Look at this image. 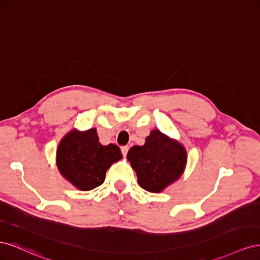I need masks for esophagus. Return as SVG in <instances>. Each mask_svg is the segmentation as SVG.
<instances>
[{"label": "esophagus", "instance_id": "obj_1", "mask_svg": "<svg viewBox=\"0 0 260 260\" xmlns=\"http://www.w3.org/2000/svg\"><path fill=\"white\" fill-rule=\"evenodd\" d=\"M128 151H129V146H122V147H121V153H122L123 157L127 156Z\"/></svg>", "mask_w": 260, "mask_h": 260}]
</instances>
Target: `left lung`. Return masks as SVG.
<instances>
[{
	"mask_svg": "<svg viewBox=\"0 0 260 260\" xmlns=\"http://www.w3.org/2000/svg\"><path fill=\"white\" fill-rule=\"evenodd\" d=\"M141 187L159 193L183 174L186 151L178 141L152 130L142 146H132L127 155Z\"/></svg>",
	"mask_w": 260,
	"mask_h": 260,
	"instance_id": "obj_1",
	"label": "left lung"
}]
</instances>
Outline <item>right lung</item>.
I'll list each match as a JSON object with an SVG mask.
<instances>
[{"mask_svg":"<svg viewBox=\"0 0 260 260\" xmlns=\"http://www.w3.org/2000/svg\"><path fill=\"white\" fill-rule=\"evenodd\" d=\"M121 158L116 144L100 143L95 128L69 131L60 140L56 152L61 176L81 191L93 190L103 183L107 169Z\"/></svg>","mask_w":260,"mask_h":260,"instance_id":"1","label":"right lung"}]
</instances>
